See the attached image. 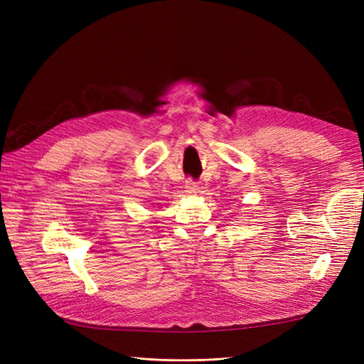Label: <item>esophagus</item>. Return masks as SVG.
Instances as JSON below:
<instances>
[{"instance_id": "obj_1", "label": "esophagus", "mask_w": 364, "mask_h": 364, "mask_svg": "<svg viewBox=\"0 0 364 364\" xmlns=\"http://www.w3.org/2000/svg\"><path fill=\"white\" fill-rule=\"evenodd\" d=\"M184 189H186L188 194H191V196H196V194H198L200 186H198V183L189 180V181H186V184H184Z\"/></svg>"}]
</instances>
